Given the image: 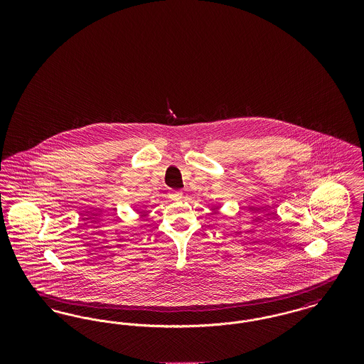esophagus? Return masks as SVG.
<instances>
[{
  "instance_id": "obj_1",
  "label": "esophagus",
  "mask_w": 364,
  "mask_h": 364,
  "mask_svg": "<svg viewBox=\"0 0 364 364\" xmlns=\"http://www.w3.org/2000/svg\"><path fill=\"white\" fill-rule=\"evenodd\" d=\"M169 196L172 200H180L183 198V192L181 191H171Z\"/></svg>"
}]
</instances>
